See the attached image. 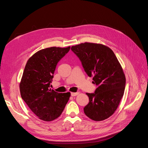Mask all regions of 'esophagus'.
<instances>
[{"mask_svg":"<svg viewBox=\"0 0 148 148\" xmlns=\"http://www.w3.org/2000/svg\"><path fill=\"white\" fill-rule=\"evenodd\" d=\"M79 94V92H71V96H77Z\"/></svg>","mask_w":148,"mask_h":148,"instance_id":"34e87169","label":"esophagus"}]
</instances>
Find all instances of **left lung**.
Instances as JSON below:
<instances>
[{
	"instance_id": "8db88e82",
	"label": "left lung",
	"mask_w": 148,
	"mask_h": 148,
	"mask_svg": "<svg viewBox=\"0 0 148 148\" xmlns=\"http://www.w3.org/2000/svg\"><path fill=\"white\" fill-rule=\"evenodd\" d=\"M82 62L85 72L93 77L97 88L95 92L86 93L88 104L84 112L95 121L112 115L123 96L126 78L117 57L109 47L101 44L84 42L71 48Z\"/></svg>"
}]
</instances>
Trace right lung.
<instances>
[{"label":"right lung","mask_w":148,"mask_h":148,"mask_svg":"<svg viewBox=\"0 0 148 148\" xmlns=\"http://www.w3.org/2000/svg\"><path fill=\"white\" fill-rule=\"evenodd\" d=\"M70 49V46L41 49L29 58L23 71L20 83L21 98L45 122L59 117L70 99V92L59 93L49 88L57 63Z\"/></svg>","instance_id":"obj_1"}]
</instances>
